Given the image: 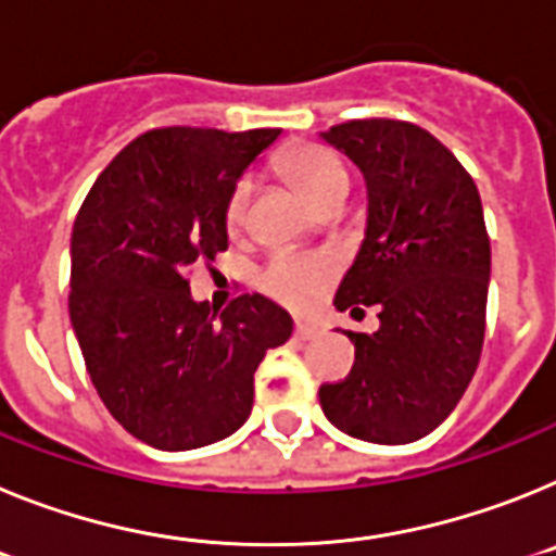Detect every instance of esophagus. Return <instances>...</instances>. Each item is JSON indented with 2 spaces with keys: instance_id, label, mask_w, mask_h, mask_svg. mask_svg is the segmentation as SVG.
<instances>
[{
  "instance_id": "1",
  "label": "esophagus",
  "mask_w": 556,
  "mask_h": 556,
  "mask_svg": "<svg viewBox=\"0 0 556 556\" xmlns=\"http://www.w3.org/2000/svg\"><path fill=\"white\" fill-rule=\"evenodd\" d=\"M318 327L311 325V321H296V330H293V336L299 338V341H313V338H318Z\"/></svg>"
}]
</instances>
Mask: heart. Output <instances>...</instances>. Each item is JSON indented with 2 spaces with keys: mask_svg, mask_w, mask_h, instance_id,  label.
Masks as SVG:
<instances>
[{
  "mask_svg": "<svg viewBox=\"0 0 556 556\" xmlns=\"http://www.w3.org/2000/svg\"><path fill=\"white\" fill-rule=\"evenodd\" d=\"M282 167L288 173L296 190L307 195L316 204L318 198L338 185H350V173L344 162L321 144H302L285 153ZM251 181L240 178L229 201H226V226L231 231L240 229L249 206ZM336 277V263L327 254H299V251H279L268 260V265L260 274V285L271 293L274 299L291 307H311L330 279Z\"/></svg>",
  "mask_w": 556,
  "mask_h": 556,
  "instance_id": "obj_1",
  "label": "heart"
}]
</instances>
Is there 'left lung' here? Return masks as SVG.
Segmentation results:
<instances>
[{"instance_id":"1","label":"left lung","mask_w":556,"mask_h":556,"mask_svg":"<svg viewBox=\"0 0 556 556\" xmlns=\"http://www.w3.org/2000/svg\"><path fill=\"white\" fill-rule=\"evenodd\" d=\"M358 164L366 231L338 311L378 307V332H350L355 364L318 389L338 431L405 445L445 422L484 344L490 238L470 173L433 134L403 119H352L321 134Z\"/></svg>"}]
</instances>
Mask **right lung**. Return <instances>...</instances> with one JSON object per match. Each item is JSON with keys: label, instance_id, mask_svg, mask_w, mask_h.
Here are the masks:
<instances>
[{"label": "right lung", "instance_id": "obj_1", "mask_svg": "<svg viewBox=\"0 0 556 556\" xmlns=\"http://www.w3.org/2000/svg\"><path fill=\"white\" fill-rule=\"evenodd\" d=\"M279 128H156L125 144L72 226L70 318L111 417L159 451H192L249 419L254 371L293 332L243 293L195 302L187 268L229 249L226 201Z\"/></svg>", "mask_w": 556, "mask_h": 556}]
</instances>
